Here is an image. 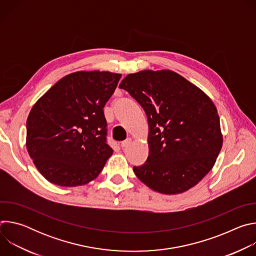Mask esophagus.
I'll use <instances>...</instances> for the list:
<instances>
[{
	"label": "esophagus",
	"mask_w": 256,
	"mask_h": 256,
	"mask_svg": "<svg viewBox=\"0 0 256 256\" xmlns=\"http://www.w3.org/2000/svg\"><path fill=\"white\" fill-rule=\"evenodd\" d=\"M132 142V138H128L126 140H122V144H120V146H122V148H126Z\"/></svg>",
	"instance_id": "34e87169"
}]
</instances>
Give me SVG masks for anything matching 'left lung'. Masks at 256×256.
I'll list each match as a JSON object with an SVG mask.
<instances>
[{
  "instance_id": "8db88e82",
  "label": "left lung",
  "mask_w": 256,
  "mask_h": 256,
  "mask_svg": "<svg viewBox=\"0 0 256 256\" xmlns=\"http://www.w3.org/2000/svg\"><path fill=\"white\" fill-rule=\"evenodd\" d=\"M146 112L149 156L136 177L164 194L184 192L210 171L223 144L216 108L196 85L169 70H140L120 84Z\"/></svg>"
}]
</instances>
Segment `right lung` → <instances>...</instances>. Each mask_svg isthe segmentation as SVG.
Masks as SVG:
<instances>
[{
	"label": "right lung",
	"instance_id": "add662e5",
	"mask_svg": "<svg viewBox=\"0 0 256 256\" xmlns=\"http://www.w3.org/2000/svg\"><path fill=\"white\" fill-rule=\"evenodd\" d=\"M120 77L100 70L72 72L33 105L26 122V147L36 168L52 184H86L112 155L106 142L103 107Z\"/></svg>",
	"mask_w": 256,
	"mask_h": 256
}]
</instances>
